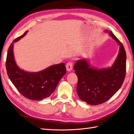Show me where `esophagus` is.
Returning a JSON list of instances; mask_svg holds the SVG:
<instances>
[{
    "label": "esophagus",
    "mask_w": 134,
    "mask_h": 134,
    "mask_svg": "<svg viewBox=\"0 0 134 134\" xmlns=\"http://www.w3.org/2000/svg\"><path fill=\"white\" fill-rule=\"evenodd\" d=\"M66 68L68 72H70V71L72 70L73 69V63L72 62H68L66 65Z\"/></svg>",
    "instance_id": "34e87169"
}]
</instances>
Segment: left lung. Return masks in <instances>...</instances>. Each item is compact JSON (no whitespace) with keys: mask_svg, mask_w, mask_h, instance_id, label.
<instances>
[{"mask_svg":"<svg viewBox=\"0 0 134 134\" xmlns=\"http://www.w3.org/2000/svg\"><path fill=\"white\" fill-rule=\"evenodd\" d=\"M119 44L118 57L111 67L97 69L87 59L78 60L73 69L78 77L77 92L80 99L90 105L100 104L112 97L122 85L126 72V53L123 44L112 31L105 30Z\"/></svg>","mask_w":134,"mask_h":134,"instance_id":"8db88e82","label":"left lung"}]
</instances>
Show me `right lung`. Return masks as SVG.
<instances>
[{"mask_svg":"<svg viewBox=\"0 0 134 134\" xmlns=\"http://www.w3.org/2000/svg\"><path fill=\"white\" fill-rule=\"evenodd\" d=\"M18 37L9 47L5 66L9 79L23 96L32 100H42L53 93L66 72L64 63L52 65L40 72H29L20 69L15 61L14 43L27 34Z\"/></svg>","mask_w":134,"mask_h":134,"instance_id":"obj_1","label":"right lung"}]
</instances>
